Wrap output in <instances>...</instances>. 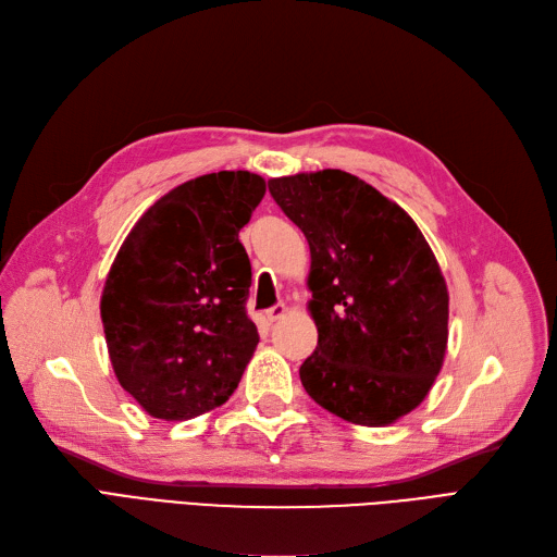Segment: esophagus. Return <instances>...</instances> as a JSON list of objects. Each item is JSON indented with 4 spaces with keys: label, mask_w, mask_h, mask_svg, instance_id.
I'll use <instances>...</instances> for the list:
<instances>
[{
    "label": "esophagus",
    "mask_w": 557,
    "mask_h": 557,
    "mask_svg": "<svg viewBox=\"0 0 557 557\" xmlns=\"http://www.w3.org/2000/svg\"><path fill=\"white\" fill-rule=\"evenodd\" d=\"M284 314H286V305H284V302H277V305H273L271 310H265L268 321H277V319H282Z\"/></svg>",
    "instance_id": "esophagus-1"
}]
</instances>
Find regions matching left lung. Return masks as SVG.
Returning a JSON list of instances; mask_svg holds the SVG:
<instances>
[{"mask_svg":"<svg viewBox=\"0 0 557 557\" xmlns=\"http://www.w3.org/2000/svg\"><path fill=\"white\" fill-rule=\"evenodd\" d=\"M308 238L317 349L300 366L308 396L356 425L417 409L442 370L448 292L414 220L351 173L324 169L268 181Z\"/></svg>","mask_w":557,"mask_h":557,"instance_id":"1","label":"left lung"}]
</instances>
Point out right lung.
Wrapping results in <instances>:
<instances>
[{"mask_svg": "<svg viewBox=\"0 0 557 557\" xmlns=\"http://www.w3.org/2000/svg\"><path fill=\"white\" fill-rule=\"evenodd\" d=\"M263 194L249 171L194 177L143 212L120 247L101 292L106 347L120 386L154 419L201 417L238 388L259 345L238 233Z\"/></svg>", "mask_w": 557, "mask_h": 557, "instance_id": "1", "label": "right lung"}]
</instances>
